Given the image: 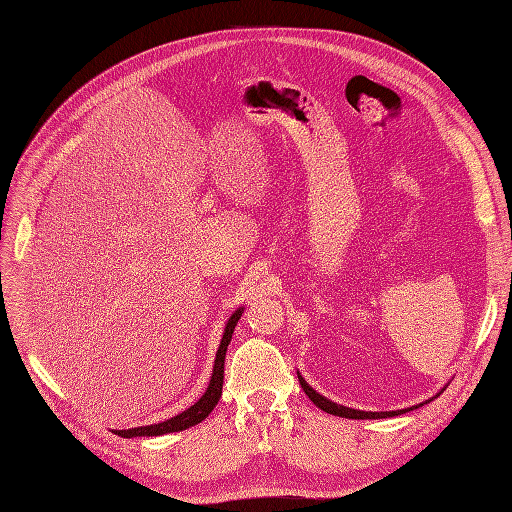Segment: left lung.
<instances>
[{
	"mask_svg": "<svg viewBox=\"0 0 512 512\" xmlns=\"http://www.w3.org/2000/svg\"><path fill=\"white\" fill-rule=\"evenodd\" d=\"M299 382H301V388L305 390V394L313 400V405L319 407L321 411H326L330 415H338V417H346V419H386V417H394V415H402L407 411H413L417 407H411V409H402V411H382V413H373V411H359V409H348L344 405H336V402H332L330 398L321 396L319 392H315L307 382L303 375L299 373ZM429 402V400H425ZM421 407V405H419Z\"/></svg>",
	"mask_w": 512,
	"mask_h": 512,
	"instance_id": "1",
	"label": "left lung"
}]
</instances>
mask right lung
I'll return each instance as SVG.
<instances>
[{"label":"right lung","mask_w":512,"mask_h":512,"mask_svg":"<svg viewBox=\"0 0 512 512\" xmlns=\"http://www.w3.org/2000/svg\"><path fill=\"white\" fill-rule=\"evenodd\" d=\"M245 311V307H238L230 319L226 321L224 328V336L222 342L218 346V353H215V363H213V371H211V380L207 390L203 392V396L195 402L191 409H186L182 413H178L176 417H170L168 421H161L155 425H141V427H132V429H114V434L122 436V438H141V436H164V434H172V432H182V429L193 427L197 423H201L213 409L218 405V400L222 396V384H224V359H226V351L228 344L232 340L234 328L238 324V319Z\"/></svg>","instance_id":"add662e5"}]
</instances>
